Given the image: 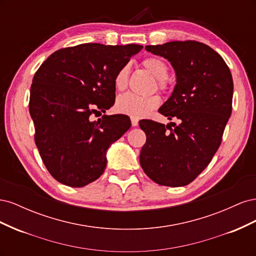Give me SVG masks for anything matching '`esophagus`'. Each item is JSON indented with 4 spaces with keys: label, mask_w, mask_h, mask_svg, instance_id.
<instances>
[{
    "label": "esophagus",
    "mask_w": 256,
    "mask_h": 256,
    "mask_svg": "<svg viewBox=\"0 0 256 256\" xmlns=\"http://www.w3.org/2000/svg\"><path fill=\"white\" fill-rule=\"evenodd\" d=\"M131 124H132L134 127H136L138 125V120L134 118H131Z\"/></svg>",
    "instance_id": "34e87169"
}]
</instances>
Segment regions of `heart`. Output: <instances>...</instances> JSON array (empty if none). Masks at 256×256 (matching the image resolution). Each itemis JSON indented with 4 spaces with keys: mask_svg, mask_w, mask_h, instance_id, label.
I'll list each match as a JSON object with an SVG mask.
<instances>
[{
    "mask_svg": "<svg viewBox=\"0 0 256 256\" xmlns=\"http://www.w3.org/2000/svg\"><path fill=\"white\" fill-rule=\"evenodd\" d=\"M142 66L152 76L156 78L157 88L161 90L168 88V66L164 60L157 56H148L142 60ZM130 74V66L128 64L122 66L114 76V86L116 90H122L127 88ZM161 99L158 95L138 96L131 92L122 95L116 100L115 108L120 113L126 114L134 118H141L148 115L152 111L160 106Z\"/></svg>",
    "mask_w": 256,
    "mask_h": 256,
    "instance_id": "obj_1",
    "label": "heart"
}]
</instances>
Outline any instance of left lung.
<instances>
[{"instance_id": "left-lung-1", "label": "left lung", "mask_w": 256, "mask_h": 256, "mask_svg": "<svg viewBox=\"0 0 256 256\" xmlns=\"http://www.w3.org/2000/svg\"><path fill=\"white\" fill-rule=\"evenodd\" d=\"M145 49L174 68L176 85L159 112L180 125L138 122L146 134L140 164L158 184L182 187L204 171L219 148L232 114L233 78L220 54L203 42H170Z\"/></svg>"}]
</instances>
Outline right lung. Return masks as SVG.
<instances>
[{
  "mask_svg": "<svg viewBox=\"0 0 256 256\" xmlns=\"http://www.w3.org/2000/svg\"><path fill=\"white\" fill-rule=\"evenodd\" d=\"M140 44H82L52 53L36 72L28 109L44 164L60 184L84 187L102 175L110 145L131 127L127 115H102L115 102L114 76Z\"/></svg>",
  "mask_w": 256,
  "mask_h": 256,
  "instance_id": "add662e5",
  "label": "right lung"
}]
</instances>
